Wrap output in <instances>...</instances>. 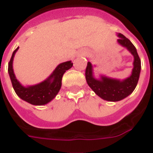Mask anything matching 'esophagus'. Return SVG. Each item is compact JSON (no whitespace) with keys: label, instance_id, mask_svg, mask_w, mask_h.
Segmentation results:
<instances>
[{"label":"esophagus","instance_id":"obj_1","mask_svg":"<svg viewBox=\"0 0 153 153\" xmlns=\"http://www.w3.org/2000/svg\"><path fill=\"white\" fill-rule=\"evenodd\" d=\"M85 53H85V52H82V53H79V54L78 56H79V57H82V56H84Z\"/></svg>","mask_w":153,"mask_h":153}]
</instances>
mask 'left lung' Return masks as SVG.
<instances>
[{
    "label": "left lung",
    "mask_w": 153,
    "mask_h": 153,
    "mask_svg": "<svg viewBox=\"0 0 153 153\" xmlns=\"http://www.w3.org/2000/svg\"><path fill=\"white\" fill-rule=\"evenodd\" d=\"M117 36L120 38L117 39V42L127 49L134 57L133 69L131 75L123 80L112 79L105 75H101L100 79H95L91 62H87L85 73L87 84L92 91L101 99L111 102H117L131 95L138 83L141 70V62L136 47L131 41L122 33H118Z\"/></svg>",
    "instance_id": "obj_1"
}]
</instances>
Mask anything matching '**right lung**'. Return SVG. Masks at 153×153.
Listing matches in <instances>:
<instances>
[{
  "mask_svg": "<svg viewBox=\"0 0 153 153\" xmlns=\"http://www.w3.org/2000/svg\"><path fill=\"white\" fill-rule=\"evenodd\" d=\"M18 49L19 47H17L13 51L8 67V72L11 79L12 85L16 94L18 95V97L30 104L41 106L48 103L58 95L62 87V79L64 73L71 68L73 63L71 61L60 63L58 65L53 73L44 81L38 84L25 87L17 79L13 68V58Z\"/></svg>",
  "mask_w": 153,
  "mask_h": 153,
  "instance_id": "right-lung-1",
  "label": "right lung"
}]
</instances>
